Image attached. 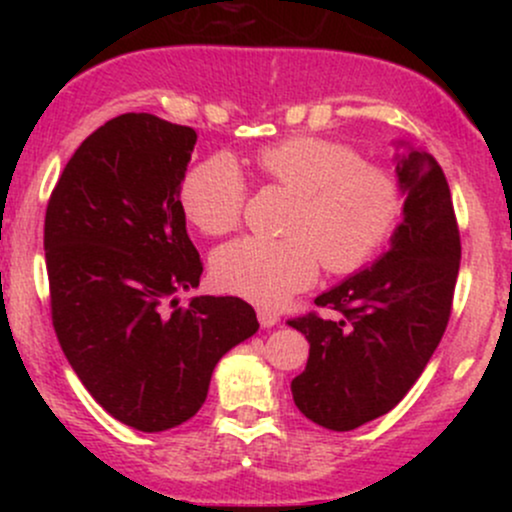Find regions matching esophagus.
I'll return each mask as SVG.
<instances>
[{
    "instance_id": "34e87169",
    "label": "esophagus",
    "mask_w": 512,
    "mask_h": 512,
    "mask_svg": "<svg viewBox=\"0 0 512 512\" xmlns=\"http://www.w3.org/2000/svg\"><path fill=\"white\" fill-rule=\"evenodd\" d=\"M257 320H260V325L264 327V330H269V327H274L276 322H279V315L269 308H260L257 310Z\"/></svg>"
}]
</instances>
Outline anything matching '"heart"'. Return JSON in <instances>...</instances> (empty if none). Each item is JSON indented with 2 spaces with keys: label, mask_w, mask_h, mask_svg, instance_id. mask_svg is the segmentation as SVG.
Wrapping results in <instances>:
<instances>
[{
  "label": "heart",
  "mask_w": 512,
  "mask_h": 512,
  "mask_svg": "<svg viewBox=\"0 0 512 512\" xmlns=\"http://www.w3.org/2000/svg\"><path fill=\"white\" fill-rule=\"evenodd\" d=\"M264 180L296 195L289 238L245 236L216 250L211 274L221 289L262 305L284 303L308 289L320 264L351 274L385 248L404 214V192L390 168L363 161L351 144L298 134L252 154ZM248 185L223 154L185 173L180 204L207 236H226L243 219Z\"/></svg>",
  "instance_id": "obj_1"
}]
</instances>
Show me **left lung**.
I'll list each match as a JSON object with an SVG mask.
<instances>
[{"label": "left lung", "mask_w": 512, "mask_h": 512, "mask_svg": "<svg viewBox=\"0 0 512 512\" xmlns=\"http://www.w3.org/2000/svg\"><path fill=\"white\" fill-rule=\"evenodd\" d=\"M404 219L380 260L315 298L337 310L289 320L310 342L291 383L296 407L330 431H354L390 411L424 373L448 327L460 228L443 168L409 146L397 156Z\"/></svg>", "instance_id": "8db88e82"}]
</instances>
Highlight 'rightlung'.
<instances>
[{
    "instance_id": "1",
    "label": "right lung",
    "mask_w": 512,
    "mask_h": 512,
    "mask_svg": "<svg viewBox=\"0 0 512 512\" xmlns=\"http://www.w3.org/2000/svg\"><path fill=\"white\" fill-rule=\"evenodd\" d=\"M197 132L125 113L88 134L45 211L55 334L101 407L144 433L168 431L204 404L219 358L260 330L236 296L199 286L180 182Z\"/></svg>"
}]
</instances>
